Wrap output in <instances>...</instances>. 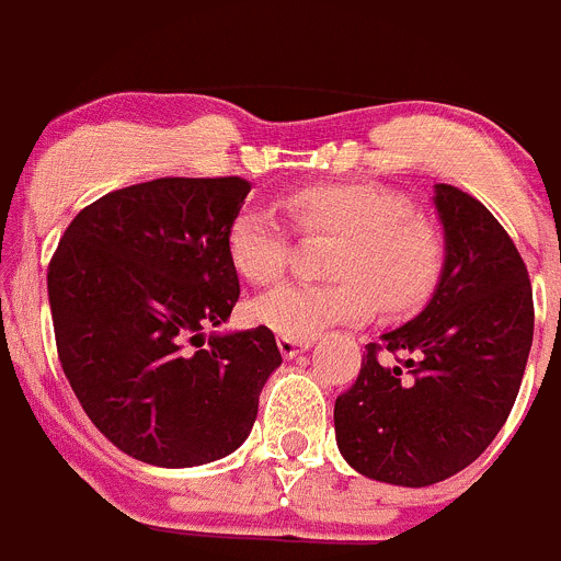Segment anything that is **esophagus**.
<instances>
[{
    "label": "esophagus",
    "mask_w": 561,
    "mask_h": 561,
    "mask_svg": "<svg viewBox=\"0 0 561 561\" xmlns=\"http://www.w3.org/2000/svg\"><path fill=\"white\" fill-rule=\"evenodd\" d=\"M277 348L286 359H295L297 354H304V351L311 348V340H291V336H277Z\"/></svg>",
    "instance_id": "esophagus-1"
}]
</instances>
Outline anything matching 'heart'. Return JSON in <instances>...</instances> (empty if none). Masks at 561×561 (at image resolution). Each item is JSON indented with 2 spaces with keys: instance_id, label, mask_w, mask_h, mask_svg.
I'll list each match as a JSON object with an SVG mask.
<instances>
[{
  "instance_id": "1",
  "label": "heart",
  "mask_w": 561,
  "mask_h": 561,
  "mask_svg": "<svg viewBox=\"0 0 561 561\" xmlns=\"http://www.w3.org/2000/svg\"><path fill=\"white\" fill-rule=\"evenodd\" d=\"M304 232L336 236L331 277L336 284H286L252 306L257 323L291 340H314L334 325L374 314L419 309L438 284L444 247L427 221L413 219L404 196L376 185H306L286 196ZM232 266L250 284H275L289 266L291 236L275 210L244 207L227 236Z\"/></svg>"
}]
</instances>
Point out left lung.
Listing matches in <instances>:
<instances>
[{"label":"left lung","mask_w":561,"mask_h":561,"mask_svg":"<svg viewBox=\"0 0 561 561\" xmlns=\"http://www.w3.org/2000/svg\"><path fill=\"white\" fill-rule=\"evenodd\" d=\"M444 264L430 304L370 342L334 404L340 455L390 485H433L478 460L519 393L534 340L528 270L508 232L469 193L435 185ZM385 347L402 359L390 366Z\"/></svg>","instance_id":"obj_1"}]
</instances>
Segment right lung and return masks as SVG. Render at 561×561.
Listing matches in <instances>:
<instances>
[{
    "instance_id": "1",
    "label": "right lung",
    "mask_w": 561,
    "mask_h": 561,
    "mask_svg": "<svg viewBox=\"0 0 561 561\" xmlns=\"http://www.w3.org/2000/svg\"><path fill=\"white\" fill-rule=\"evenodd\" d=\"M250 187L238 176H165L112 191L69 221L49 261L69 388L142 463L185 469L236 453L284 362L266 325L205 334L241 295L227 236Z\"/></svg>"
}]
</instances>
